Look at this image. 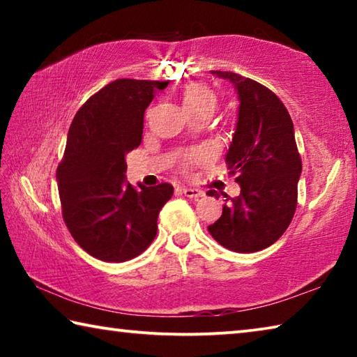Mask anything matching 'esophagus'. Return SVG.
<instances>
[{
  "label": "esophagus",
  "mask_w": 357,
  "mask_h": 357,
  "mask_svg": "<svg viewBox=\"0 0 357 357\" xmlns=\"http://www.w3.org/2000/svg\"><path fill=\"white\" fill-rule=\"evenodd\" d=\"M181 192H183L187 198H200L204 195L203 190L192 189V187H181Z\"/></svg>",
  "instance_id": "esophagus-1"
}]
</instances>
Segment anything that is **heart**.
Wrapping results in <instances>:
<instances>
[{"mask_svg":"<svg viewBox=\"0 0 357 357\" xmlns=\"http://www.w3.org/2000/svg\"><path fill=\"white\" fill-rule=\"evenodd\" d=\"M183 105L187 108L193 107H204V105H213L215 107V96L211 91L209 88L204 86V84H193V86L187 88L183 94ZM200 157L202 154H195Z\"/></svg>","mask_w":357,"mask_h":357,"instance_id":"heart-1","label":"heart"}]
</instances>
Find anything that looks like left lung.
Returning <instances> with one entry per match:
<instances>
[{
  "instance_id": "left-lung-1",
  "label": "left lung",
  "mask_w": 357,
  "mask_h": 357,
  "mask_svg": "<svg viewBox=\"0 0 357 357\" xmlns=\"http://www.w3.org/2000/svg\"><path fill=\"white\" fill-rule=\"evenodd\" d=\"M238 94L236 129L227 151L228 170L236 173L241 195L228 198L208 229L217 243L239 253L263 250L293 220L302 173L294 128L282 100L263 84L234 72L211 70ZM208 195L219 197L215 190Z\"/></svg>"
}]
</instances>
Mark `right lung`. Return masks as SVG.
Segmentation results:
<instances>
[{"label":"right lung","instance_id":"add662e5","mask_svg":"<svg viewBox=\"0 0 357 357\" xmlns=\"http://www.w3.org/2000/svg\"><path fill=\"white\" fill-rule=\"evenodd\" d=\"M168 82L119 78L86 100L72 121L58 189L66 225L89 255L123 263L157 234L173 185H130L126 154L140 146L144 110Z\"/></svg>","mask_w":357,"mask_h":357}]
</instances>
